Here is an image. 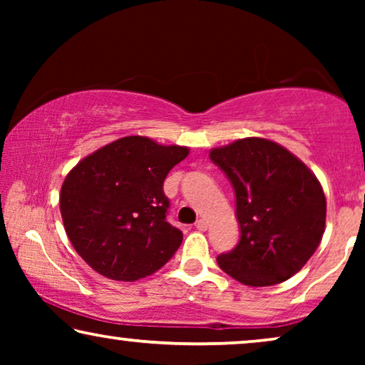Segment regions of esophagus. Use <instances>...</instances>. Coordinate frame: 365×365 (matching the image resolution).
Instances as JSON below:
<instances>
[{"label": "esophagus", "mask_w": 365, "mask_h": 365, "mask_svg": "<svg viewBox=\"0 0 365 365\" xmlns=\"http://www.w3.org/2000/svg\"><path fill=\"white\" fill-rule=\"evenodd\" d=\"M196 229H199V231H206V229H207V221H206V219H197V221H196Z\"/></svg>", "instance_id": "34e87169"}]
</instances>
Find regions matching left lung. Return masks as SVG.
Here are the masks:
<instances>
[{
  "instance_id": "obj_1",
  "label": "left lung",
  "mask_w": 365,
  "mask_h": 365,
  "mask_svg": "<svg viewBox=\"0 0 365 365\" xmlns=\"http://www.w3.org/2000/svg\"><path fill=\"white\" fill-rule=\"evenodd\" d=\"M211 161L236 192L237 246L217 264L252 287L292 277L316 252L326 229V196L316 174L281 144L264 138L214 148Z\"/></svg>"
}]
</instances>
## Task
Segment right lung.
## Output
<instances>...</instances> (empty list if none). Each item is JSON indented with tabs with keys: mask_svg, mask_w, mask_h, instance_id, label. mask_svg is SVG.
Listing matches in <instances>:
<instances>
[{
	"mask_svg": "<svg viewBox=\"0 0 365 365\" xmlns=\"http://www.w3.org/2000/svg\"><path fill=\"white\" fill-rule=\"evenodd\" d=\"M189 148L126 136L81 159L59 194L64 229L88 266L113 281L151 276L174 256L182 232L166 221L163 191Z\"/></svg>",
	"mask_w": 365,
	"mask_h": 365,
	"instance_id": "1",
	"label": "right lung"
}]
</instances>
